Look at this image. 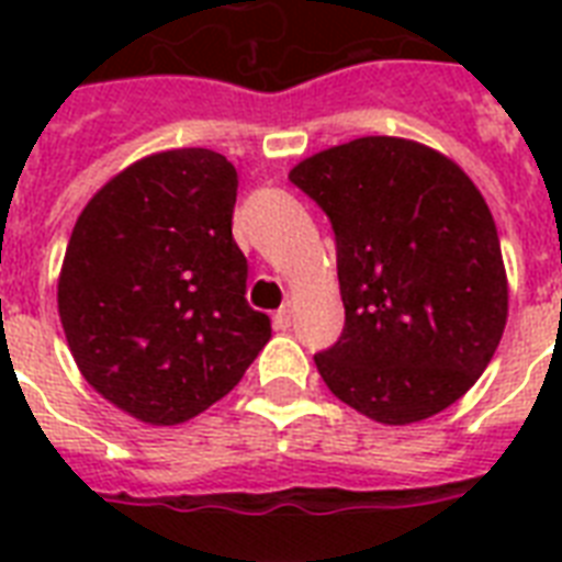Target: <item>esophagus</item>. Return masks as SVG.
Listing matches in <instances>:
<instances>
[{"label":"esophagus","mask_w":562,"mask_h":562,"mask_svg":"<svg viewBox=\"0 0 562 562\" xmlns=\"http://www.w3.org/2000/svg\"><path fill=\"white\" fill-rule=\"evenodd\" d=\"M273 326H277V329H289V326H291V306H289V303H285L282 308H277V315H273Z\"/></svg>","instance_id":"obj_1"}]
</instances>
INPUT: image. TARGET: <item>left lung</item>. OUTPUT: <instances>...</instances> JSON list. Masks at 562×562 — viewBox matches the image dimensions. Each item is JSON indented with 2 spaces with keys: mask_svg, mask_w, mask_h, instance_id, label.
Returning <instances> with one entry per match:
<instances>
[{
  "mask_svg": "<svg viewBox=\"0 0 562 562\" xmlns=\"http://www.w3.org/2000/svg\"><path fill=\"white\" fill-rule=\"evenodd\" d=\"M289 180L335 233L344 333L315 356L326 387L384 426L461 400L507 321L496 221L475 183L443 154L396 136L335 145Z\"/></svg>",
  "mask_w": 562,
  "mask_h": 562,
  "instance_id": "left-lung-1",
  "label": "left lung"
}]
</instances>
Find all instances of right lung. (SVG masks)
Masks as SVG:
<instances>
[{
	"label": "right lung",
	"mask_w": 562,
	"mask_h": 562,
	"mask_svg": "<svg viewBox=\"0 0 562 562\" xmlns=\"http://www.w3.org/2000/svg\"><path fill=\"white\" fill-rule=\"evenodd\" d=\"M238 175L210 148L160 151L104 183L75 221L57 312L83 379L148 426L227 396L271 317L247 306L233 238Z\"/></svg>",
	"instance_id": "right-lung-1"
}]
</instances>
